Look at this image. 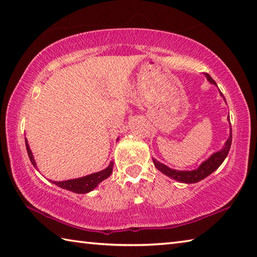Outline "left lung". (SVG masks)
Returning a JSON list of instances; mask_svg holds the SVG:
<instances>
[{
    "label": "left lung",
    "instance_id": "8db88e82",
    "mask_svg": "<svg viewBox=\"0 0 257 257\" xmlns=\"http://www.w3.org/2000/svg\"><path fill=\"white\" fill-rule=\"evenodd\" d=\"M206 77H207V80L209 81L210 84L217 86L216 81L212 79L209 75L207 74ZM220 95L222 96V98H224V100H225L224 95H222L221 93H220ZM228 122H229V117H228ZM230 145H231V127H230L229 137H228V139H227V141L225 142V145L222 147V149H220L219 151L212 153L209 158L205 160V161L202 162L197 169H195V170H174V169L169 168L168 166H166V164L159 162L156 159L152 158V160H153L154 166H156L158 170L160 172H162L163 174H166V176H168L169 178L174 179V180L182 182V183H196V182H199L200 180H202V179L207 178L209 174L216 171L217 169L220 167V164L224 162V160L226 159L227 154H228V152H229Z\"/></svg>",
    "mask_w": 257,
    "mask_h": 257
}]
</instances>
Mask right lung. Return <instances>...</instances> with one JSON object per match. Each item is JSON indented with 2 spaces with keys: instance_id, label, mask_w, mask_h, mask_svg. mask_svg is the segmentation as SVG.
Wrapping results in <instances>:
<instances>
[{
  "instance_id": "obj_1",
  "label": "right lung",
  "mask_w": 257,
  "mask_h": 257,
  "mask_svg": "<svg viewBox=\"0 0 257 257\" xmlns=\"http://www.w3.org/2000/svg\"><path fill=\"white\" fill-rule=\"evenodd\" d=\"M26 148H27L29 159H30V161L33 164V167L37 169V163L35 161V158H33V154L31 152L30 147H29L27 139H26ZM113 164H114V162L110 161L108 167L104 169V170L91 173V174H88V176H85L81 178L70 179V180H66V181H52V180H49V181L51 183H53V185H56L62 189H66V190L72 191L75 193H87V192H90L91 190H94V189L97 187L101 181L105 180V179H107L110 174H112Z\"/></svg>"
}]
</instances>
